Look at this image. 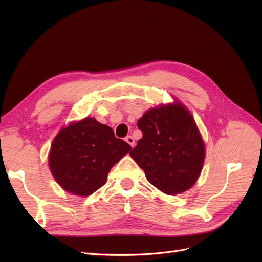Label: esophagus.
<instances>
[{
  "mask_svg": "<svg viewBox=\"0 0 262 262\" xmlns=\"http://www.w3.org/2000/svg\"><path fill=\"white\" fill-rule=\"evenodd\" d=\"M125 142H128V143L133 147L134 144H136V142H134V139L131 137V136H128L125 138Z\"/></svg>",
  "mask_w": 262,
  "mask_h": 262,
  "instance_id": "34e87169",
  "label": "esophagus"
}]
</instances>
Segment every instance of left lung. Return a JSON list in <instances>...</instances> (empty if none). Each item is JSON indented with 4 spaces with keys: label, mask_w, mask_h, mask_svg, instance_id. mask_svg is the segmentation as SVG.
<instances>
[{
    "label": "left lung",
    "mask_w": 262,
    "mask_h": 262,
    "mask_svg": "<svg viewBox=\"0 0 262 262\" xmlns=\"http://www.w3.org/2000/svg\"><path fill=\"white\" fill-rule=\"evenodd\" d=\"M138 128L143 137L130 155L150 184L170 195L191 188L201 173L205 147L189 110L179 101L152 108Z\"/></svg>",
    "instance_id": "left-lung-1"
}]
</instances>
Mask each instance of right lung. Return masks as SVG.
<instances>
[{"label": "right lung", "instance_id": "obj_1", "mask_svg": "<svg viewBox=\"0 0 262 262\" xmlns=\"http://www.w3.org/2000/svg\"><path fill=\"white\" fill-rule=\"evenodd\" d=\"M130 149L108 125L85 118L70 123L54 138L49 154L50 170L66 191L90 195L106 184L110 169Z\"/></svg>", "mask_w": 262, "mask_h": 262}]
</instances>
